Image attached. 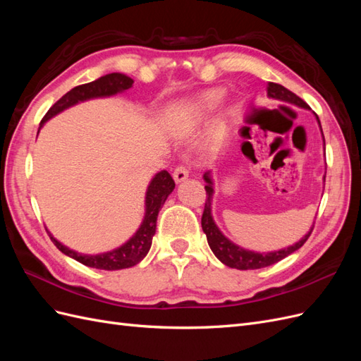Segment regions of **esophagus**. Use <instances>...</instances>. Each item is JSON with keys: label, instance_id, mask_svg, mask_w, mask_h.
<instances>
[{"label": "esophagus", "instance_id": "esophagus-1", "mask_svg": "<svg viewBox=\"0 0 361 361\" xmlns=\"http://www.w3.org/2000/svg\"><path fill=\"white\" fill-rule=\"evenodd\" d=\"M173 178H174V180H176L178 183H179V182H183L185 179L188 178V170H187V167L179 166V167L174 169V171H173Z\"/></svg>", "mask_w": 361, "mask_h": 361}]
</instances>
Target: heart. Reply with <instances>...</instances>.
Instances as JSON below:
<instances>
[{
    "mask_svg": "<svg viewBox=\"0 0 361 361\" xmlns=\"http://www.w3.org/2000/svg\"><path fill=\"white\" fill-rule=\"evenodd\" d=\"M224 99L223 89H209L199 94H195L192 99L182 106V116L188 122H197L203 116L209 114L212 110L220 105Z\"/></svg>",
    "mask_w": 361,
    "mask_h": 361,
    "instance_id": "heart-1",
    "label": "heart"
}]
</instances>
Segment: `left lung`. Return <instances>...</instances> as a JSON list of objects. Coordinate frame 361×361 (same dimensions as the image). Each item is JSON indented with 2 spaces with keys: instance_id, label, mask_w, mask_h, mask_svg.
<instances>
[{
  "instance_id": "left-lung-1",
  "label": "left lung",
  "mask_w": 361,
  "mask_h": 361,
  "mask_svg": "<svg viewBox=\"0 0 361 361\" xmlns=\"http://www.w3.org/2000/svg\"><path fill=\"white\" fill-rule=\"evenodd\" d=\"M268 96L269 97H274V99L279 101H285L289 104H293L301 108H310L307 104H305L301 97H298L295 93H292L290 90H288L286 87H283L280 84L276 82H268ZM316 118H318V123L321 126L319 122V117L318 114H314ZM321 133H322V128H321ZM324 137V134H322ZM244 145H247V141ZM324 145H325V140H324ZM244 149V146H243ZM204 190H206V202H204V209H203V215H202V228L203 232L206 233L207 238V244H209L211 250L214 251V255L216 256V259H220L224 265L231 267V268H236V269H259V268H265L269 267L272 264H276V262L281 260L288 257L293 251H297L298 248H301L304 245V243L307 241L313 227L310 228V232L305 235L301 241H298L297 244H293L288 248H283L279 251H272V253H255V251H250V250H244L243 247H238L236 244H233L232 241H228V239L218 231L216 224L214 223V218L211 214V202H212V194H214V187H212V179L209 176V173H204Z\"/></svg>"
}]
</instances>
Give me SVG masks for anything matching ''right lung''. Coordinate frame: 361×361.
Instances as JSON below:
<instances>
[{
  "instance_id": "right-lung-1",
  "label": "right lung",
  "mask_w": 361,
  "mask_h": 361,
  "mask_svg": "<svg viewBox=\"0 0 361 361\" xmlns=\"http://www.w3.org/2000/svg\"><path fill=\"white\" fill-rule=\"evenodd\" d=\"M134 81L129 76L123 73H108L105 76H101L99 80L87 82L82 85H76L71 92H68L64 96H61L60 99L54 104L48 113L43 116L40 126L54 117L56 114L61 113L66 108L92 99V97H104V96H113L118 92H125L133 87ZM174 190V180L170 176V173L162 170L159 171L157 176L152 179L150 185L147 187L146 192V215L145 220L141 223L140 228L137 233L129 239L126 244L122 247H118L113 251H108V253L102 255H96V256H87L76 253L73 250H69L68 247H64L60 244L56 238H54L49 232L51 241L56 244V247L64 253L66 256L78 260L80 264L96 268V269H106V271H114V269H125L137 265L140 260H143L145 256L147 255V251L152 245V238L155 235L157 231V218L161 211L162 204L166 203L167 197L170 192Z\"/></svg>"
}]
</instances>
